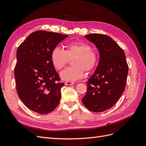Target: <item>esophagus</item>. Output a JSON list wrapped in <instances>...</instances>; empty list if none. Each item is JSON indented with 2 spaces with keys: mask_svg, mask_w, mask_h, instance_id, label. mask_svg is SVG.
Returning <instances> with one entry per match:
<instances>
[{
  "mask_svg": "<svg viewBox=\"0 0 146 146\" xmlns=\"http://www.w3.org/2000/svg\"><path fill=\"white\" fill-rule=\"evenodd\" d=\"M74 82H65V85L66 86H68V85H74Z\"/></svg>",
  "mask_w": 146,
  "mask_h": 146,
  "instance_id": "34e87169",
  "label": "esophagus"
}]
</instances>
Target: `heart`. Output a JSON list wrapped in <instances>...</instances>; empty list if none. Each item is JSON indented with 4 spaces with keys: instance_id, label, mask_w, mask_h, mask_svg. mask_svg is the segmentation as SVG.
I'll list each match as a JSON object with an SVG mask.
<instances>
[{
    "instance_id": "heart-1",
    "label": "heart",
    "mask_w": 146,
    "mask_h": 146,
    "mask_svg": "<svg viewBox=\"0 0 146 146\" xmlns=\"http://www.w3.org/2000/svg\"><path fill=\"white\" fill-rule=\"evenodd\" d=\"M65 49L55 47L51 52L50 60L57 70H61L67 64L69 58H73L70 66L60 73L61 78L68 82H74L82 78L85 70L90 71L98 63V55L85 42H71L66 44Z\"/></svg>"
}]
</instances>
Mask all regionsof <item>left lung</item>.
<instances>
[{
    "instance_id": "1",
    "label": "left lung",
    "mask_w": 146,
    "mask_h": 146,
    "mask_svg": "<svg viewBox=\"0 0 146 146\" xmlns=\"http://www.w3.org/2000/svg\"><path fill=\"white\" fill-rule=\"evenodd\" d=\"M85 37L98 48L100 60L87 82L82 102L90 111L102 112L113 107L124 91L129 66L124 51L111 37L99 33Z\"/></svg>"
}]
</instances>
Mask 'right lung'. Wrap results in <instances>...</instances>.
Segmentation results:
<instances>
[{
    "label": "right lung",
    "instance_id": "add662e5",
    "mask_svg": "<svg viewBox=\"0 0 146 146\" xmlns=\"http://www.w3.org/2000/svg\"><path fill=\"white\" fill-rule=\"evenodd\" d=\"M68 36L38 30L31 33L17 48L15 68L17 93L26 107L35 112L49 113L60 102L64 83L60 82L50 54Z\"/></svg>",
    "mask_w": 146,
    "mask_h": 146
}]
</instances>
